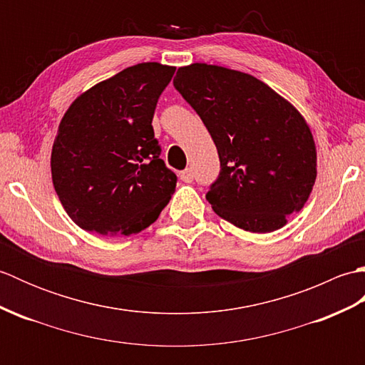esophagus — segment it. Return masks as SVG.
I'll list each match as a JSON object with an SVG mask.
<instances>
[{"instance_id": "obj_1", "label": "esophagus", "mask_w": 365, "mask_h": 365, "mask_svg": "<svg viewBox=\"0 0 365 365\" xmlns=\"http://www.w3.org/2000/svg\"><path fill=\"white\" fill-rule=\"evenodd\" d=\"M180 178L185 182V183H191L192 180H195V174H192V169L191 168H187L185 170H182L180 173Z\"/></svg>"}]
</instances>
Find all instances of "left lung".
Masks as SVG:
<instances>
[{
    "label": "left lung",
    "mask_w": 365,
    "mask_h": 365,
    "mask_svg": "<svg viewBox=\"0 0 365 365\" xmlns=\"http://www.w3.org/2000/svg\"><path fill=\"white\" fill-rule=\"evenodd\" d=\"M174 88L218 149L221 170L207 200L237 227L267 234L299 212L317 177V152L306 120L252 75L226 67H180Z\"/></svg>",
    "instance_id": "1"
}]
</instances>
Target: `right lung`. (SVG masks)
Masks as SVG:
<instances>
[{"label":"right lung","instance_id":"1","mask_svg":"<svg viewBox=\"0 0 365 365\" xmlns=\"http://www.w3.org/2000/svg\"><path fill=\"white\" fill-rule=\"evenodd\" d=\"M175 67L143 63L96 84L68 108L51 152L54 191L72 221L131 235L157 221L177 175L160 158L152 119Z\"/></svg>","mask_w":365,"mask_h":365}]
</instances>
